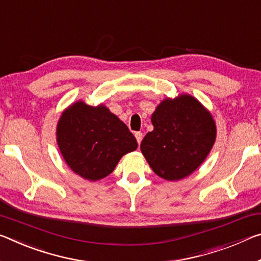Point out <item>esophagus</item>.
Returning a JSON list of instances; mask_svg holds the SVG:
<instances>
[{
	"mask_svg": "<svg viewBox=\"0 0 261 261\" xmlns=\"http://www.w3.org/2000/svg\"><path fill=\"white\" fill-rule=\"evenodd\" d=\"M135 137H136V139H137V143L140 144V142H142V139H143V134L142 132H136Z\"/></svg>",
	"mask_w": 261,
	"mask_h": 261,
	"instance_id": "obj_1",
	"label": "esophagus"
}]
</instances>
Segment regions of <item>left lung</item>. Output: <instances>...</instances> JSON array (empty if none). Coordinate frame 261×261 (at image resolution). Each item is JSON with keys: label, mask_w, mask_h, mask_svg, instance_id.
I'll return each mask as SVG.
<instances>
[{"label": "left lung", "mask_w": 261, "mask_h": 261, "mask_svg": "<svg viewBox=\"0 0 261 261\" xmlns=\"http://www.w3.org/2000/svg\"><path fill=\"white\" fill-rule=\"evenodd\" d=\"M151 121L154 129L144 137L140 150L153 172L168 181L192 174L216 139L212 115L190 95L164 100Z\"/></svg>", "instance_id": "obj_1"}]
</instances>
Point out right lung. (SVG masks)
<instances>
[{
  "instance_id": "obj_1",
  "label": "right lung",
  "mask_w": 261,
  "mask_h": 261,
  "mask_svg": "<svg viewBox=\"0 0 261 261\" xmlns=\"http://www.w3.org/2000/svg\"><path fill=\"white\" fill-rule=\"evenodd\" d=\"M57 142L68 166L90 181L109 175L122 155L138 145L125 124L109 109L81 101L61 115Z\"/></svg>"
}]
</instances>
